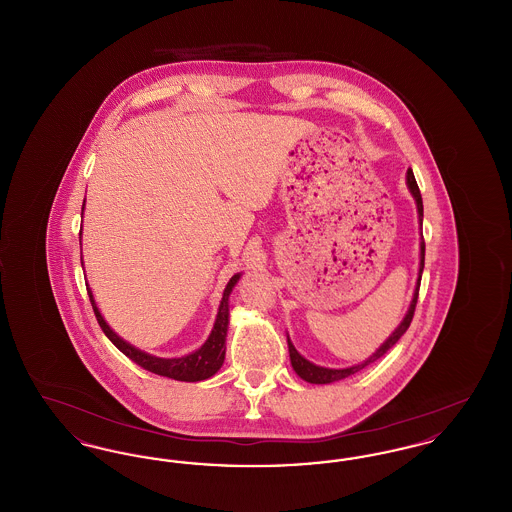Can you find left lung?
Returning a JSON list of instances; mask_svg holds the SVG:
<instances>
[{
    "label": "left lung",
    "instance_id": "left-lung-1",
    "mask_svg": "<svg viewBox=\"0 0 512 512\" xmlns=\"http://www.w3.org/2000/svg\"><path fill=\"white\" fill-rule=\"evenodd\" d=\"M407 188H409V192L414 197V203H416V211H418V220H420V226H422V219H424V207H422V195H420V190H418V184H416V180H414V174L411 169L407 171ZM424 251H426V245H424V240H420V263H418V278H416V284H414V292L413 299H411V305H409V309H407V313H405V317L403 320L399 322V326L391 332L390 338L384 341L366 361L363 363H359V365L347 366V368H326V366H318L315 363H311V361H307L295 347H293L292 340H290V336H288V351H290V361H292L293 370H295V374L301 378V380H305V382H309V384H332V382H338V380H343V378H347V376H351V374H355V372H359V370H363L365 366L370 365V363H374V361H378L380 357H384L388 351H390L391 347L399 341V338L407 332V328L411 326V320H413L414 315V307H416V299H418V288H420V280H422V270H424Z\"/></svg>",
    "mask_w": 512,
    "mask_h": 512
}]
</instances>
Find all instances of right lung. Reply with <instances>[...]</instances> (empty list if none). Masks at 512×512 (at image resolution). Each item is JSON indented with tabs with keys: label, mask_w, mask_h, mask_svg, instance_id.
I'll list each match as a JSON object with an SVG mask.
<instances>
[{
	"label": "right lung",
	"mask_w": 512,
	"mask_h": 512,
	"mask_svg": "<svg viewBox=\"0 0 512 512\" xmlns=\"http://www.w3.org/2000/svg\"><path fill=\"white\" fill-rule=\"evenodd\" d=\"M82 211H84V207H82ZM80 247H82V244H80ZM80 261H82V257H80ZM240 278H242V274L238 272L226 284L224 293H222V299H220L219 313H217V318H215L213 330H211V334H209V338L205 340V343L199 349L188 353V355L172 357V359L149 355L146 351L134 347L132 343L122 340L121 336L105 322V318L99 313L94 293H92L88 284H86V288H88V295H90V301H92V307H94V313H96V318H98L103 334L113 341V345L119 351H122L128 359H132L136 365L146 368V370L153 372V374L167 376V378L178 380V382H201V380H207V378L215 376L219 372L222 363H224L226 334H228V324H230V311H228L230 305H228V301H230V293H232L234 286L238 284Z\"/></svg>",
	"instance_id": "add662e5"
}]
</instances>
